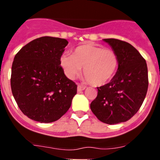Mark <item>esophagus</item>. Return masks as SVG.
Segmentation results:
<instances>
[{
    "instance_id": "esophagus-1",
    "label": "esophagus",
    "mask_w": 160,
    "mask_h": 160,
    "mask_svg": "<svg viewBox=\"0 0 160 160\" xmlns=\"http://www.w3.org/2000/svg\"><path fill=\"white\" fill-rule=\"evenodd\" d=\"M85 89H86V86L82 85V84H80V83L78 84V92H81L82 90H84Z\"/></svg>"
}]
</instances>
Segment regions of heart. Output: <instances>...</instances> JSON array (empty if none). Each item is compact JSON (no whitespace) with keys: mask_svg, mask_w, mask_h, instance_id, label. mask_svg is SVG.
Instances as JSON below:
<instances>
[{"mask_svg":"<svg viewBox=\"0 0 160 160\" xmlns=\"http://www.w3.org/2000/svg\"><path fill=\"white\" fill-rule=\"evenodd\" d=\"M60 64L69 78L78 76L82 68H84L86 80L92 86H100L113 78L119 60L111 49L88 43L76 47L73 55H62Z\"/></svg>","mask_w":160,"mask_h":160,"instance_id":"1","label":"heart"}]
</instances>
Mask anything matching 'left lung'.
Returning <instances> with one entry per match:
<instances>
[{"label":"left lung","mask_w":160,"mask_h":160,"mask_svg":"<svg viewBox=\"0 0 160 160\" xmlns=\"http://www.w3.org/2000/svg\"><path fill=\"white\" fill-rule=\"evenodd\" d=\"M104 40L118 57V69L111 81L97 88L90 108L102 122L117 124L131 119L142 105L148 88V66L130 43L114 38Z\"/></svg>","instance_id":"8db88e82"}]
</instances>
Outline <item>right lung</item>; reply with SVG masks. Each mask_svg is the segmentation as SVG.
<instances>
[{"label":"right lung","mask_w":160,"mask_h":160,"mask_svg":"<svg viewBox=\"0 0 160 160\" xmlns=\"http://www.w3.org/2000/svg\"><path fill=\"white\" fill-rule=\"evenodd\" d=\"M68 42L53 37L32 40L16 53L10 85L22 112L40 122L58 120L77 94L74 82L64 74L60 58Z\"/></svg>","instance_id":"1"}]
</instances>
